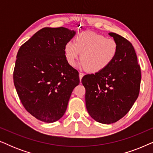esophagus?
Segmentation results:
<instances>
[{"instance_id":"1","label":"esophagus","mask_w":153,"mask_h":153,"mask_svg":"<svg viewBox=\"0 0 153 153\" xmlns=\"http://www.w3.org/2000/svg\"><path fill=\"white\" fill-rule=\"evenodd\" d=\"M84 76V74L82 72H79V79H80V80H81V79L83 78V76Z\"/></svg>"}]
</instances>
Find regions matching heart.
<instances>
[{
    "label": "heart",
    "mask_w": 153,
    "mask_h": 153,
    "mask_svg": "<svg viewBox=\"0 0 153 153\" xmlns=\"http://www.w3.org/2000/svg\"><path fill=\"white\" fill-rule=\"evenodd\" d=\"M118 50V43L114 39L91 31L79 33L75 37L74 44L68 42L65 46L69 64L74 66L81 53V66L93 73L107 68L114 61Z\"/></svg>",
    "instance_id": "1"
}]
</instances>
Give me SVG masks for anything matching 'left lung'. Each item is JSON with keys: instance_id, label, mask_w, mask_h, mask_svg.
Instances as JSON below:
<instances>
[{"instance_id": "left-lung-1", "label": "left lung", "mask_w": 153, "mask_h": 153, "mask_svg": "<svg viewBox=\"0 0 153 153\" xmlns=\"http://www.w3.org/2000/svg\"><path fill=\"white\" fill-rule=\"evenodd\" d=\"M118 53L111 63L95 74H86L81 83L85 88V106L90 116L103 124H111L124 117L137 100L141 73L130 42L114 33Z\"/></svg>"}]
</instances>
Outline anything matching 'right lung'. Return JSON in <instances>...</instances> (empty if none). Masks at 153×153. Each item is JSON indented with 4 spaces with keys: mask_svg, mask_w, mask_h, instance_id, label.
Masks as SVG:
<instances>
[{
    "mask_svg": "<svg viewBox=\"0 0 153 153\" xmlns=\"http://www.w3.org/2000/svg\"><path fill=\"white\" fill-rule=\"evenodd\" d=\"M75 34L64 27L43 28L18 51L14 86L26 110L42 122L62 118L80 83L78 71L69 65L65 51Z\"/></svg>",
    "mask_w": 153,
    "mask_h": 153,
    "instance_id": "add662e5",
    "label": "right lung"
}]
</instances>
